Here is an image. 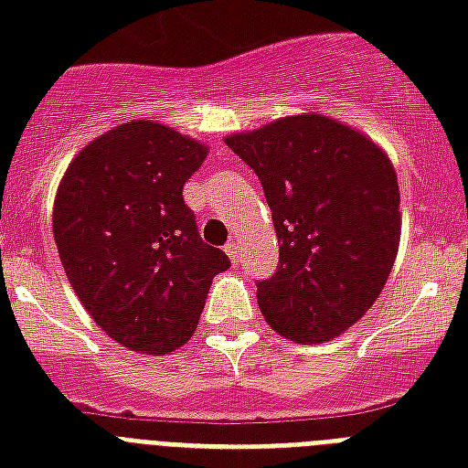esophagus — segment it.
Listing matches in <instances>:
<instances>
[{"label":"esophagus","instance_id":"34e87169","mask_svg":"<svg viewBox=\"0 0 468 468\" xmlns=\"http://www.w3.org/2000/svg\"><path fill=\"white\" fill-rule=\"evenodd\" d=\"M226 255L233 260V262H238V257H240V248H238V242H228L226 245Z\"/></svg>","mask_w":468,"mask_h":468}]
</instances>
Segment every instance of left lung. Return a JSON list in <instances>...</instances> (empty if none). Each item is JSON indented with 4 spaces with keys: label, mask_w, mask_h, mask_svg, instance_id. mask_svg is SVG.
Masks as SVG:
<instances>
[{
    "label": "left lung",
    "mask_w": 468,
    "mask_h": 468,
    "mask_svg": "<svg viewBox=\"0 0 468 468\" xmlns=\"http://www.w3.org/2000/svg\"><path fill=\"white\" fill-rule=\"evenodd\" d=\"M262 182L279 270L257 303L282 337L335 340L374 306L400 245L393 162L362 131L323 113L284 116L226 138Z\"/></svg>",
    "instance_id": "1"
}]
</instances>
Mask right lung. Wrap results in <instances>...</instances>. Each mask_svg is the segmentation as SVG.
<instances>
[{"label": "right lung", "mask_w": 468, "mask_h": 468, "mask_svg": "<svg viewBox=\"0 0 468 468\" xmlns=\"http://www.w3.org/2000/svg\"><path fill=\"white\" fill-rule=\"evenodd\" d=\"M208 145L157 121H128L65 169L53 235L69 286L112 340L141 355L189 342L216 274L230 267L198 238L184 182Z\"/></svg>", "instance_id": "1"}]
</instances>
